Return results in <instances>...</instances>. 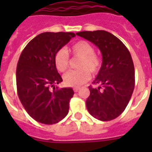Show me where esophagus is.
<instances>
[{
  "label": "esophagus",
  "instance_id": "1",
  "mask_svg": "<svg viewBox=\"0 0 152 152\" xmlns=\"http://www.w3.org/2000/svg\"><path fill=\"white\" fill-rule=\"evenodd\" d=\"M80 88H74V91H75V92H78L79 91H80Z\"/></svg>",
  "mask_w": 152,
  "mask_h": 152
}]
</instances>
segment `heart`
Masks as SVG:
<instances>
[{"instance_id":"heart-1","label":"heart","mask_w":152,"mask_h":152,"mask_svg":"<svg viewBox=\"0 0 152 152\" xmlns=\"http://www.w3.org/2000/svg\"><path fill=\"white\" fill-rule=\"evenodd\" d=\"M72 56L80 57L77 67L78 70L69 72L64 76L65 85L69 87H80L91 77L90 72L96 75L101 69L100 57L95 53V49L89 42L83 40L76 42L69 48ZM53 62L56 69L60 72H64L69 66V55L64 50H59L55 53Z\"/></svg>"}]
</instances>
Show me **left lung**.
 I'll list each match as a JSON object with an SVG mask.
<instances>
[{"label": "left lung", "mask_w": 152, "mask_h": 152, "mask_svg": "<svg viewBox=\"0 0 152 152\" xmlns=\"http://www.w3.org/2000/svg\"><path fill=\"white\" fill-rule=\"evenodd\" d=\"M76 34L97 46L102 64L93 83L86 106L91 116L102 121L121 115L126 108L135 87V70L132 57L122 42L106 31H80Z\"/></svg>", "instance_id": "obj_1"}]
</instances>
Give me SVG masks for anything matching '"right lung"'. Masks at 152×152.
Wrapping results in <instances>:
<instances>
[{
  "mask_svg": "<svg viewBox=\"0 0 152 152\" xmlns=\"http://www.w3.org/2000/svg\"><path fill=\"white\" fill-rule=\"evenodd\" d=\"M75 36L72 32H44L30 41L20 54L16 68L18 96L27 113L38 122L56 124L69 113L74 91L71 88L54 86L62 78L53 57Z\"/></svg>",
  "mask_w": 152,
  "mask_h": 152,
  "instance_id": "obj_1",
  "label": "right lung"
}]
</instances>
